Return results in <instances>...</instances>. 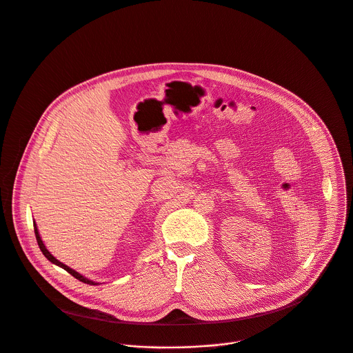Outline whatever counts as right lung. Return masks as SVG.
<instances>
[{"mask_svg":"<svg viewBox=\"0 0 353 353\" xmlns=\"http://www.w3.org/2000/svg\"><path fill=\"white\" fill-rule=\"evenodd\" d=\"M34 234H36V239H37V243H39V248H40V250L43 252V254L51 261V263H54V264H57V265H59V267H62L63 270H66L70 275H74L77 279H79V281H82V283H85V284H90V285H96L93 281H90V279H88V278H85L83 275H81L79 272H77L75 270H72V268H69L68 265H65V264H62L61 261H58L47 249H46V246H44V243H43V241H41V238H40V235H39V231H37V227L34 225Z\"/></svg>","mask_w":353,"mask_h":353,"instance_id":"obj_1","label":"right lung"}]
</instances>
